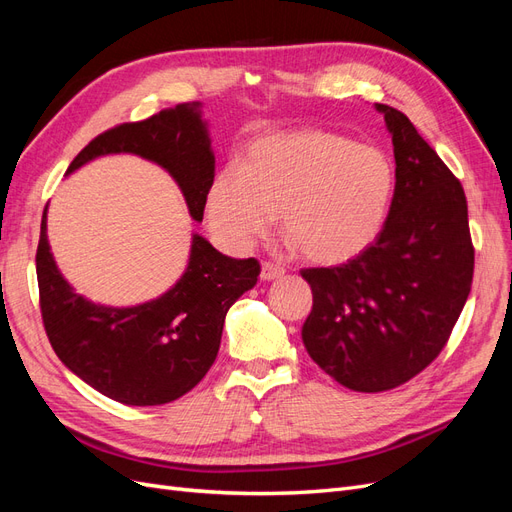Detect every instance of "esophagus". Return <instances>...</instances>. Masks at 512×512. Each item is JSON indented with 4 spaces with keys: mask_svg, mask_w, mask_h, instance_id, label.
<instances>
[{
    "mask_svg": "<svg viewBox=\"0 0 512 512\" xmlns=\"http://www.w3.org/2000/svg\"><path fill=\"white\" fill-rule=\"evenodd\" d=\"M284 273H286V269H284V265H280V262H271V260H265V262H262L260 280L271 282V280H277V277H282Z\"/></svg>",
    "mask_w": 512,
    "mask_h": 512,
    "instance_id": "1",
    "label": "esophagus"
}]
</instances>
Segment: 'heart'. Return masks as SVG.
Returning <instances> with one entry per match:
<instances>
[{
    "instance_id": "1",
    "label": "heart",
    "mask_w": 512,
    "mask_h": 512,
    "mask_svg": "<svg viewBox=\"0 0 512 512\" xmlns=\"http://www.w3.org/2000/svg\"><path fill=\"white\" fill-rule=\"evenodd\" d=\"M395 170L376 147L324 130L260 136L239 170L213 179L207 218L230 247L265 237L280 213L301 256L337 265L378 239L391 209Z\"/></svg>"
}]
</instances>
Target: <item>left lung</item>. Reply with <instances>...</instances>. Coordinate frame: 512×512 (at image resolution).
Returning <instances> with one entry per match:
<instances>
[{
	"label": "left lung",
	"mask_w": 512,
	"mask_h": 512,
	"mask_svg": "<svg viewBox=\"0 0 512 512\" xmlns=\"http://www.w3.org/2000/svg\"><path fill=\"white\" fill-rule=\"evenodd\" d=\"M393 134L395 192L378 239L337 267L303 269L314 305L303 344L350 391L382 393L436 361L468 301V203L412 121L376 104Z\"/></svg>",
	"instance_id": "left-lung-1"
}]
</instances>
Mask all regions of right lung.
<instances>
[{"label": "right lung", "mask_w": 512, "mask_h": 512, "mask_svg": "<svg viewBox=\"0 0 512 512\" xmlns=\"http://www.w3.org/2000/svg\"><path fill=\"white\" fill-rule=\"evenodd\" d=\"M106 153H136L175 177L194 220H203L215 156L198 104H179L98 134L68 173ZM46 337L70 371L126 406H162L192 391L220 350L228 307L256 286V258H228L194 235L188 269L160 299L104 307L76 294L55 267L46 209L36 252Z\"/></svg>", "instance_id": "add662e5"}]
</instances>
